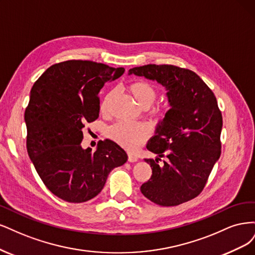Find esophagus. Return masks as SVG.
Instances as JSON below:
<instances>
[{"instance_id": "esophagus-1", "label": "esophagus", "mask_w": 255, "mask_h": 255, "mask_svg": "<svg viewBox=\"0 0 255 255\" xmlns=\"http://www.w3.org/2000/svg\"><path fill=\"white\" fill-rule=\"evenodd\" d=\"M128 161L131 162V163L136 162L137 161V157H136V155L132 154V153H128Z\"/></svg>"}]
</instances>
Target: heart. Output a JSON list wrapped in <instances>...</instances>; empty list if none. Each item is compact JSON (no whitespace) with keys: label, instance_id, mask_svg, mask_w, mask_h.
<instances>
[{"label":"heart","instance_id":"b5f03b06","mask_svg":"<svg viewBox=\"0 0 255 255\" xmlns=\"http://www.w3.org/2000/svg\"><path fill=\"white\" fill-rule=\"evenodd\" d=\"M129 91L134 97L136 103L145 109L149 108L157 97V90L151 84L144 80H136L134 83L130 84ZM114 95H116L114 91H111L106 95L101 104V110L103 112L109 111V106ZM165 112V107L155 110V114L159 117H163ZM149 135L150 130L144 124H130V123L119 122L108 130V136L111 139L130 151L135 150L139 145L143 144L149 137Z\"/></svg>","mask_w":255,"mask_h":255}]
</instances>
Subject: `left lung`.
<instances>
[{
    "label": "left lung",
    "instance_id": "obj_1",
    "mask_svg": "<svg viewBox=\"0 0 255 255\" xmlns=\"http://www.w3.org/2000/svg\"><path fill=\"white\" fill-rule=\"evenodd\" d=\"M165 87L170 109L159 123L147 149L167 161L160 167L145 159L151 178L141 192L155 204L175 207L198 196L220 157L223 117L216 97L191 70L171 64H147L129 70Z\"/></svg>",
    "mask_w": 255,
    "mask_h": 255
}]
</instances>
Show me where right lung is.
<instances>
[{
    "label": "right lung",
    "instance_id": "1",
    "mask_svg": "<svg viewBox=\"0 0 255 255\" xmlns=\"http://www.w3.org/2000/svg\"><path fill=\"white\" fill-rule=\"evenodd\" d=\"M124 72L94 61L68 60L48 68L30 90L24 116L27 152L45 186L64 201L94 198L110 171L128 159L111 139L100 141L94 152L81 147L85 125L100 114L101 89Z\"/></svg>",
    "mask_w": 255,
    "mask_h": 255
}]
</instances>
